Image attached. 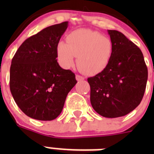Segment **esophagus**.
Listing matches in <instances>:
<instances>
[{
    "label": "esophagus",
    "instance_id": "esophagus-1",
    "mask_svg": "<svg viewBox=\"0 0 154 154\" xmlns=\"http://www.w3.org/2000/svg\"><path fill=\"white\" fill-rule=\"evenodd\" d=\"M76 79H77V81H83L84 80V77L81 75H79V74H77L76 75Z\"/></svg>",
    "mask_w": 154,
    "mask_h": 154
}]
</instances>
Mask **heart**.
<instances>
[{
    "label": "heart",
    "mask_w": 154,
    "mask_h": 154,
    "mask_svg": "<svg viewBox=\"0 0 154 154\" xmlns=\"http://www.w3.org/2000/svg\"><path fill=\"white\" fill-rule=\"evenodd\" d=\"M112 50V42L109 37L88 29L74 31L67 36V42L60 41L57 45V57L62 66L71 67L77 57V66L86 74H95L104 70Z\"/></svg>",
    "instance_id": "1"
}]
</instances>
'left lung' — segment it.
<instances>
[{
    "mask_svg": "<svg viewBox=\"0 0 154 154\" xmlns=\"http://www.w3.org/2000/svg\"><path fill=\"white\" fill-rule=\"evenodd\" d=\"M113 50L108 66L88 77L93 109L106 118L126 116L141 103L147 80L143 54L133 42L117 30L109 29Z\"/></svg>",
    "mask_w": 154,
    "mask_h": 154,
    "instance_id": "8db88e82",
    "label": "left lung"
}]
</instances>
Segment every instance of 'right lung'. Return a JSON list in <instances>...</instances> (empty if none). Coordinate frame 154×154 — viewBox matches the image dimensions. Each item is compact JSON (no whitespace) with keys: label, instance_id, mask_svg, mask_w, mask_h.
<instances>
[{"label":"right lung","instance_id":"right-lung-1","mask_svg":"<svg viewBox=\"0 0 154 154\" xmlns=\"http://www.w3.org/2000/svg\"><path fill=\"white\" fill-rule=\"evenodd\" d=\"M68 21L43 29L18 48L10 66V88L18 106L29 117L51 121L63 110L77 80L57 63V45Z\"/></svg>","mask_w":154,"mask_h":154}]
</instances>
